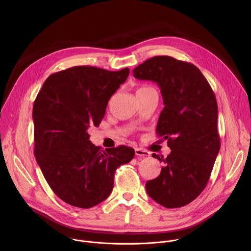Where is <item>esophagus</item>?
Returning <instances> with one entry per match:
<instances>
[{"mask_svg":"<svg viewBox=\"0 0 251 251\" xmlns=\"http://www.w3.org/2000/svg\"><path fill=\"white\" fill-rule=\"evenodd\" d=\"M135 154L137 156H140V157H145V156H149L150 155V152L144 149L141 148H136L135 149Z\"/></svg>","mask_w":251,"mask_h":251,"instance_id":"esophagus-1","label":"esophagus"}]
</instances>
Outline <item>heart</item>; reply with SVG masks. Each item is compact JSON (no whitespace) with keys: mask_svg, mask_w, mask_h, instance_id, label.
Masks as SVG:
<instances>
[{"mask_svg":"<svg viewBox=\"0 0 251 251\" xmlns=\"http://www.w3.org/2000/svg\"><path fill=\"white\" fill-rule=\"evenodd\" d=\"M149 89H152V88H151V87H141V88H139L136 92H141V91H146V90H149Z\"/></svg>","mask_w":251,"mask_h":251,"instance_id":"obj_1","label":"heart"}]
</instances>
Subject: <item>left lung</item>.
<instances>
[{"mask_svg":"<svg viewBox=\"0 0 251 251\" xmlns=\"http://www.w3.org/2000/svg\"><path fill=\"white\" fill-rule=\"evenodd\" d=\"M139 80L155 82L163 98L156 134L171 152L160 175L146 182L149 196L168 209L183 207L206 187L220 149L217 103L205 76L194 65L169 56H155L133 70Z\"/></svg>","mask_w":251,"mask_h":251,"instance_id":"1","label":"left lung"}]
</instances>
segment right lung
Here are the masks:
<instances>
[{"label":"right lung","instance_id":"obj_1","mask_svg":"<svg viewBox=\"0 0 251 251\" xmlns=\"http://www.w3.org/2000/svg\"><path fill=\"white\" fill-rule=\"evenodd\" d=\"M128 74L127 68L109 72L73 67L51 74L36 97V162L53 192L72 206L89 209L105 200L116 169L134 157V150L124 145L100 150L89 134L101 123L110 98Z\"/></svg>","mask_w":251,"mask_h":251}]
</instances>
